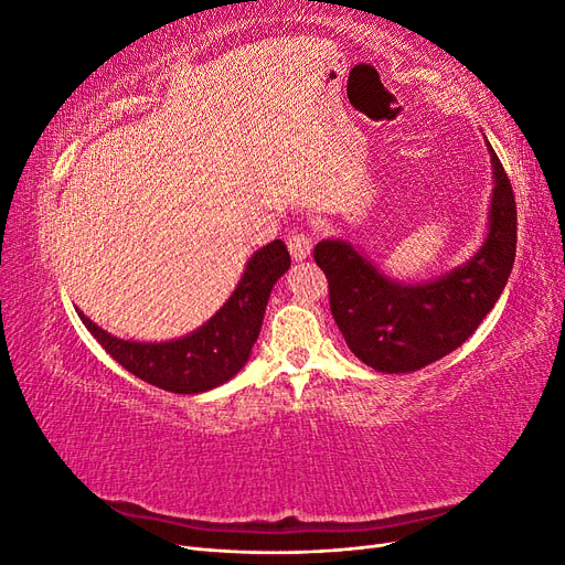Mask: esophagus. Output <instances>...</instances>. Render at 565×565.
<instances>
[{
  "label": "esophagus",
  "instance_id": "obj_1",
  "mask_svg": "<svg viewBox=\"0 0 565 565\" xmlns=\"http://www.w3.org/2000/svg\"><path fill=\"white\" fill-rule=\"evenodd\" d=\"M287 247H289V254H292L295 262H306L311 256L313 243H311V237L306 235L303 231H295L292 235H289Z\"/></svg>",
  "mask_w": 565,
  "mask_h": 565
}]
</instances>
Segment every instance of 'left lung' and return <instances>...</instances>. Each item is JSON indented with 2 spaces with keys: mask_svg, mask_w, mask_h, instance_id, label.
Listing matches in <instances>:
<instances>
[{
  "mask_svg": "<svg viewBox=\"0 0 565 565\" xmlns=\"http://www.w3.org/2000/svg\"><path fill=\"white\" fill-rule=\"evenodd\" d=\"M486 146L492 164L488 233L469 262L434 280L401 282L347 241L328 237L316 245V264L330 282L332 318L349 349L372 370L401 374L440 361L498 303L514 268L516 202L488 139Z\"/></svg>",
  "mask_w": 565,
  "mask_h": 565,
  "instance_id": "1",
  "label": "left lung"
}]
</instances>
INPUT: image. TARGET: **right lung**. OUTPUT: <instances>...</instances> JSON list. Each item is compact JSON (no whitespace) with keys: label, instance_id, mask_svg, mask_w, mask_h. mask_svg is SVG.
Segmentation results:
<instances>
[{"label":"right lung","instance_id":"obj_1","mask_svg":"<svg viewBox=\"0 0 565 565\" xmlns=\"http://www.w3.org/2000/svg\"><path fill=\"white\" fill-rule=\"evenodd\" d=\"M292 264L282 241L256 249L233 295L191 334L169 341L119 339L77 309L94 339L115 361L152 386L172 393H204L226 384L245 367L262 332L270 289Z\"/></svg>","mask_w":565,"mask_h":565}]
</instances>
